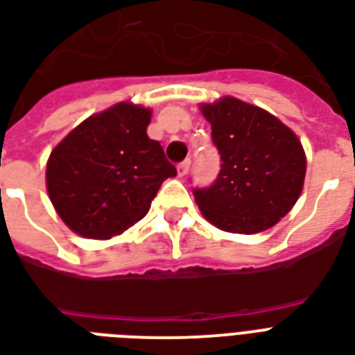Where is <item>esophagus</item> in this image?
Instances as JSON below:
<instances>
[{"label": "esophagus", "mask_w": 355, "mask_h": 355, "mask_svg": "<svg viewBox=\"0 0 355 355\" xmlns=\"http://www.w3.org/2000/svg\"><path fill=\"white\" fill-rule=\"evenodd\" d=\"M189 170H191V159H187V161H183V163L178 166V175H180V178H185V175L189 174Z\"/></svg>", "instance_id": "esophagus-1"}]
</instances>
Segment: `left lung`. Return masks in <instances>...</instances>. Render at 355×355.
Wrapping results in <instances>:
<instances>
[{
    "label": "left lung",
    "mask_w": 355,
    "mask_h": 355,
    "mask_svg": "<svg viewBox=\"0 0 355 355\" xmlns=\"http://www.w3.org/2000/svg\"><path fill=\"white\" fill-rule=\"evenodd\" d=\"M220 153V174L207 189H194L202 215L230 233L265 232L289 213L306 178L302 142L261 107L226 96L202 103Z\"/></svg>",
    "instance_id": "left-lung-1"
}]
</instances>
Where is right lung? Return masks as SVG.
Returning <instances> with one entry per match:
<instances>
[{
    "mask_svg": "<svg viewBox=\"0 0 355 355\" xmlns=\"http://www.w3.org/2000/svg\"><path fill=\"white\" fill-rule=\"evenodd\" d=\"M152 111L122 101L66 135L48 159L49 200L81 237L111 239L144 218L174 164L148 137Z\"/></svg>",
    "mask_w": 355,
    "mask_h": 355,
    "instance_id": "obj_1",
    "label": "right lung"
}]
</instances>
